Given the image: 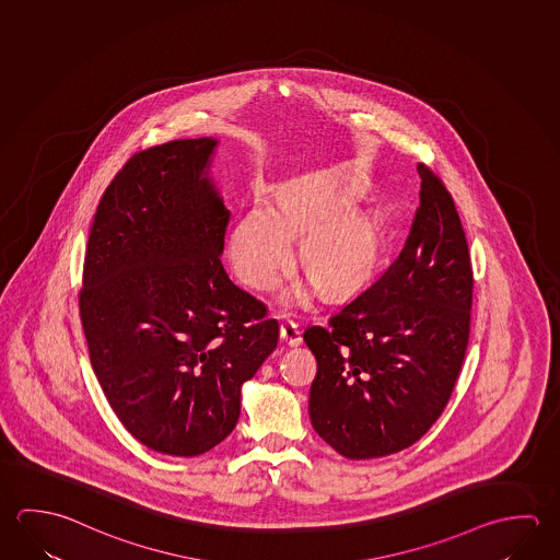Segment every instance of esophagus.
I'll use <instances>...</instances> for the list:
<instances>
[{"instance_id": "obj_1", "label": "esophagus", "mask_w": 560, "mask_h": 560, "mask_svg": "<svg viewBox=\"0 0 560 560\" xmlns=\"http://www.w3.org/2000/svg\"><path fill=\"white\" fill-rule=\"evenodd\" d=\"M279 338H281V342L287 343V346H299V343L303 342V336L299 332V326H296L293 320H284V323L281 324Z\"/></svg>"}]
</instances>
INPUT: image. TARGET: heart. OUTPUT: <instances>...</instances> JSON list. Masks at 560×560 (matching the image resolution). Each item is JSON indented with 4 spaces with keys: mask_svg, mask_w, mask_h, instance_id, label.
<instances>
[{
    "mask_svg": "<svg viewBox=\"0 0 560 560\" xmlns=\"http://www.w3.org/2000/svg\"><path fill=\"white\" fill-rule=\"evenodd\" d=\"M330 198L311 188L283 192L276 208L259 205L237 222L228 254L236 276L257 291H273L291 259V236L303 234L301 261L326 293H342L360 283L375 256L370 228L355 220L324 221L332 214ZM303 299V293H294Z\"/></svg>",
    "mask_w": 560,
    "mask_h": 560,
    "instance_id": "1",
    "label": "heart"
}]
</instances>
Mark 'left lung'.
<instances>
[{"label":"left lung","instance_id":"obj_1","mask_svg":"<svg viewBox=\"0 0 560 560\" xmlns=\"http://www.w3.org/2000/svg\"><path fill=\"white\" fill-rule=\"evenodd\" d=\"M419 208L401 254L328 326L304 330L318 372L314 431L350 460L402 451L441 417L470 340V252L441 177L417 165Z\"/></svg>","mask_w":560,"mask_h":560}]
</instances>
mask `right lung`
Listing matches in <instances>:
<instances>
[{
    "label": "right lung",
    "instance_id": "obj_1",
    "mask_svg": "<svg viewBox=\"0 0 560 560\" xmlns=\"http://www.w3.org/2000/svg\"><path fill=\"white\" fill-rule=\"evenodd\" d=\"M217 139L139 151L100 198L79 306L90 363L133 439L198 456L234 431L242 383L276 350L267 306L222 266L230 210L207 175Z\"/></svg>",
    "mask_w": 560,
    "mask_h": 560
}]
</instances>
